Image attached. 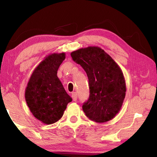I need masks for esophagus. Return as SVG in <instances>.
I'll list each match as a JSON object with an SVG mask.
<instances>
[{"label": "esophagus", "mask_w": 157, "mask_h": 157, "mask_svg": "<svg viewBox=\"0 0 157 157\" xmlns=\"http://www.w3.org/2000/svg\"><path fill=\"white\" fill-rule=\"evenodd\" d=\"M71 97L74 101H76L77 99H78V94H77V92H73L71 94Z\"/></svg>", "instance_id": "esophagus-1"}]
</instances>
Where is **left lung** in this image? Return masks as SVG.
<instances>
[{
    "label": "left lung",
    "instance_id": "1",
    "mask_svg": "<svg viewBox=\"0 0 157 157\" xmlns=\"http://www.w3.org/2000/svg\"><path fill=\"white\" fill-rule=\"evenodd\" d=\"M88 75L90 96L82 106L87 117L104 123L115 117L125 97L124 76L111 56L98 46H88L71 53Z\"/></svg>",
    "mask_w": 157,
    "mask_h": 157
}]
</instances>
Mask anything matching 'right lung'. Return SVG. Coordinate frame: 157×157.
Segmentation results:
<instances>
[{
  "label": "right lung",
  "mask_w": 157,
  "mask_h": 157,
  "mask_svg": "<svg viewBox=\"0 0 157 157\" xmlns=\"http://www.w3.org/2000/svg\"><path fill=\"white\" fill-rule=\"evenodd\" d=\"M65 53H52L36 67L25 88V98L32 115L44 124H52L62 117L72 101L57 77Z\"/></svg>",
  "instance_id": "1"
}]
</instances>
